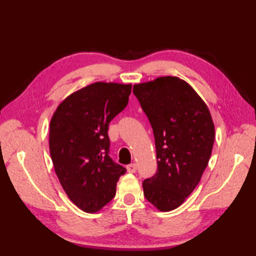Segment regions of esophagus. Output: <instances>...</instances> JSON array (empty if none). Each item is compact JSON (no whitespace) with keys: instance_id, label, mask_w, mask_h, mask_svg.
Segmentation results:
<instances>
[{"instance_id":"34e87169","label":"esophagus","mask_w":256,"mask_h":256,"mask_svg":"<svg viewBox=\"0 0 256 256\" xmlns=\"http://www.w3.org/2000/svg\"><path fill=\"white\" fill-rule=\"evenodd\" d=\"M126 170L130 174H134V172H136L138 166H136V164H130L126 166Z\"/></svg>"}]
</instances>
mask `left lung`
<instances>
[{"label": "left lung", "instance_id": "1", "mask_svg": "<svg viewBox=\"0 0 256 256\" xmlns=\"http://www.w3.org/2000/svg\"><path fill=\"white\" fill-rule=\"evenodd\" d=\"M133 94L152 125L157 170L143 182L144 196L160 211L180 206L208 165L214 142L209 108L177 77L135 84Z\"/></svg>", "mask_w": 256, "mask_h": 256}]
</instances>
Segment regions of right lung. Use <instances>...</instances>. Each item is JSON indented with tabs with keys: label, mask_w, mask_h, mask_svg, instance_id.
Returning <instances> with one entry per match:
<instances>
[{
	"label": "right lung",
	"mask_w": 256,
	"mask_h": 256,
	"mask_svg": "<svg viewBox=\"0 0 256 256\" xmlns=\"http://www.w3.org/2000/svg\"><path fill=\"white\" fill-rule=\"evenodd\" d=\"M131 84L96 82L64 99L50 121V150L69 199L96 212L114 198L126 170L110 157L108 123L128 106Z\"/></svg>",
	"instance_id": "obj_1"
}]
</instances>
